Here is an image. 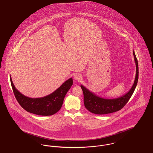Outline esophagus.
I'll list each match as a JSON object with an SVG mask.
<instances>
[{
  "instance_id": "obj_1",
  "label": "esophagus",
  "mask_w": 153,
  "mask_h": 153,
  "mask_svg": "<svg viewBox=\"0 0 153 153\" xmlns=\"http://www.w3.org/2000/svg\"><path fill=\"white\" fill-rule=\"evenodd\" d=\"M74 79L76 81H80L81 79V76L79 74H76L74 76Z\"/></svg>"
}]
</instances>
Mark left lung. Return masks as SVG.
Listing matches in <instances>:
<instances>
[{
	"label": "left lung",
	"mask_w": 153,
	"mask_h": 153,
	"mask_svg": "<svg viewBox=\"0 0 153 153\" xmlns=\"http://www.w3.org/2000/svg\"><path fill=\"white\" fill-rule=\"evenodd\" d=\"M136 65V75L134 84L130 91L125 95L115 99H104L89 91L87 88L81 85L84 94L85 107L92 113L98 115L115 112L122 109L130 100L137 87L138 80V63L134 51H133Z\"/></svg>",
	"instance_id": "left-lung-1"
}]
</instances>
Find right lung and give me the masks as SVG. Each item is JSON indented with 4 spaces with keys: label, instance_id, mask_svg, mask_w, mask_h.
<instances>
[{
    "label": "right lung",
    "instance_id": "add662e5",
    "mask_svg": "<svg viewBox=\"0 0 153 153\" xmlns=\"http://www.w3.org/2000/svg\"><path fill=\"white\" fill-rule=\"evenodd\" d=\"M10 81L16 99L26 111L42 116H49L57 113L61 109L66 93L73 85L70 78L50 95L42 97L30 98L22 94L15 87L10 76Z\"/></svg>",
    "mask_w": 153,
    "mask_h": 153
}]
</instances>
